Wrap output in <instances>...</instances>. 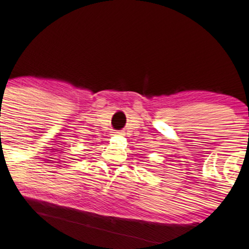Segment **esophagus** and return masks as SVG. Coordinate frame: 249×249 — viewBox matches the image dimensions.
<instances>
[{
  "mask_svg": "<svg viewBox=\"0 0 249 249\" xmlns=\"http://www.w3.org/2000/svg\"><path fill=\"white\" fill-rule=\"evenodd\" d=\"M116 135H124V131H116Z\"/></svg>",
  "mask_w": 249,
  "mask_h": 249,
  "instance_id": "34e87169",
  "label": "esophagus"
}]
</instances>
